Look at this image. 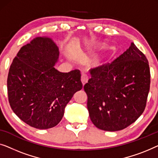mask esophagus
Segmentation results:
<instances>
[{
	"label": "esophagus",
	"mask_w": 158,
	"mask_h": 158,
	"mask_svg": "<svg viewBox=\"0 0 158 158\" xmlns=\"http://www.w3.org/2000/svg\"><path fill=\"white\" fill-rule=\"evenodd\" d=\"M88 77L86 76V74H82L81 77V83L83 85H84L86 83H87L88 81Z\"/></svg>",
	"instance_id": "obj_1"
}]
</instances>
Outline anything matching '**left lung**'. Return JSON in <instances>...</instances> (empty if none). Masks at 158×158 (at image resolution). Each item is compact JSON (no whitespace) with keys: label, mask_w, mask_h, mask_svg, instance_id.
<instances>
[{"label":"left lung","mask_w":158,"mask_h":158,"mask_svg":"<svg viewBox=\"0 0 158 158\" xmlns=\"http://www.w3.org/2000/svg\"><path fill=\"white\" fill-rule=\"evenodd\" d=\"M90 74L84 89L90 119L97 128L123 130L143 114L150 72L146 56L134 43L111 64L91 69Z\"/></svg>","instance_id":"1"}]
</instances>
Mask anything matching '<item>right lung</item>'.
Masks as SVG:
<instances>
[{
  "label": "right lung",
  "mask_w": 158,
  "mask_h": 158,
  "mask_svg": "<svg viewBox=\"0 0 158 158\" xmlns=\"http://www.w3.org/2000/svg\"><path fill=\"white\" fill-rule=\"evenodd\" d=\"M59 56V48L52 39L37 37L20 49L10 66V106L22 121L34 128L57 125L66 104L82 89L79 70L62 73L54 67Z\"/></svg>",
  "instance_id": "right-lung-1"
}]
</instances>
